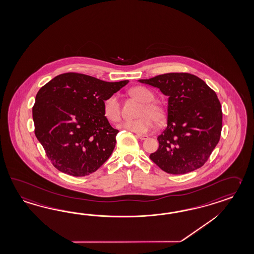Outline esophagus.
<instances>
[{
    "label": "esophagus",
    "mask_w": 254,
    "mask_h": 254,
    "mask_svg": "<svg viewBox=\"0 0 254 254\" xmlns=\"http://www.w3.org/2000/svg\"><path fill=\"white\" fill-rule=\"evenodd\" d=\"M136 136H137L139 139H141V140H145V139H147V138L149 137L147 135H142V134H136Z\"/></svg>",
    "instance_id": "1"
}]
</instances>
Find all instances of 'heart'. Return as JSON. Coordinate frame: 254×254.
Listing matches in <instances>:
<instances>
[{
  "label": "heart",
  "instance_id": "obj_1",
  "mask_svg": "<svg viewBox=\"0 0 254 254\" xmlns=\"http://www.w3.org/2000/svg\"><path fill=\"white\" fill-rule=\"evenodd\" d=\"M130 94L143 104L138 111L139 117L134 120H125L118 127L136 134H145L154 127L155 121L160 123L165 118L164 110L161 105L151 102L154 99L153 93L145 87L137 86L130 90ZM103 114L111 123H116L121 118L120 103L117 94H112L103 103Z\"/></svg>",
  "mask_w": 254,
  "mask_h": 254
}]
</instances>
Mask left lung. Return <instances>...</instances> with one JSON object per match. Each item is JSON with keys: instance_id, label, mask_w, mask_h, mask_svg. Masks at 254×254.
Returning <instances> with one entry per match:
<instances>
[{"instance_id": "obj_1", "label": "left lung", "mask_w": 254, "mask_h": 254, "mask_svg": "<svg viewBox=\"0 0 254 254\" xmlns=\"http://www.w3.org/2000/svg\"><path fill=\"white\" fill-rule=\"evenodd\" d=\"M139 81L159 88L169 97L167 127L158 136L159 149L150 160L171 174L202 167L221 135L222 110L216 93L197 76L186 72Z\"/></svg>"}]
</instances>
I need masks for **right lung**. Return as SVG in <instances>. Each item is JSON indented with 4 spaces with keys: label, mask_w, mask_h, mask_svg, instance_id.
Returning a JSON list of instances; mask_svg holds the SVG:
<instances>
[{
    "label": "right lung",
    "mask_w": 254,
    "mask_h": 254,
    "mask_svg": "<svg viewBox=\"0 0 254 254\" xmlns=\"http://www.w3.org/2000/svg\"><path fill=\"white\" fill-rule=\"evenodd\" d=\"M127 82L68 72L40 88L33 106L35 135L54 167L81 177L108 160L118 130L105 118L103 103Z\"/></svg>",
    "instance_id": "add662e5"
}]
</instances>
